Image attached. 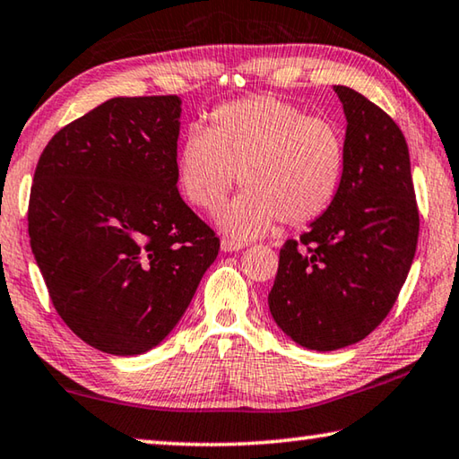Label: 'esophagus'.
<instances>
[{
  "label": "esophagus",
  "instance_id": "obj_1",
  "mask_svg": "<svg viewBox=\"0 0 459 459\" xmlns=\"http://www.w3.org/2000/svg\"><path fill=\"white\" fill-rule=\"evenodd\" d=\"M245 247V243L241 241H235V238H222L221 241V249L224 253H235V251H241Z\"/></svg>",
  "mask_w": 459,
  "mask_h": 459
}]
</instances>
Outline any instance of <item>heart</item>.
Here are the masks:
<instances>
[{"label": "heart", "instance_id": "heart-1", "mask_svg": "<svg viewBox=\"0 0 459 459\" xmlns=\"http://www.w3.org/2000/svg\"><path fill=\"white\" fill-rule=\"evenodd\" d=\"M186 200L216 210L241 178L247 190L218 212L224 232L265 235L283 221L315 222L331 208L345 173V143L331 122L272 96L230 101L192 128L176 161Z\"/></svg>", "mask_w": 459, "mask_h": 459}]
</instances>
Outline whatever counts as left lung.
<instances>
[{"label":"left lung","mask_w":459,"mask_h":459,"mask_svg":"<svg viewBox=\"0 0 459 459\" xmlns=\"http://www.w3.org/2000/svg\"><path fill=\"white\" fill-rule=\"evenodd\" d=\"M343 104L345 173L331 208L288 241L267 296L275 325L296 345L334 351L380 325L409 275L419 238L409 147L396 122L351 87Z\"/></svg>","instance_id":"8db88e82"}]
</instances>
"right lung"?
Here are the masks:
<instances>
[{
	"label": "right lung",
	"instance_id": "right-lung-1",
	"mask_svg": "<svg viewBox=\"0 0 459 459\" xmlns=\"http://www.w3.org/2000/svg\"><path fill=\"white\" fill-rule=\"evenodd\" d=\"M178 96L112 98L42 151L28 235L69 329L110 355L151 351L181 321L221 241L178 192Z\"/></svg>",
	"mask_w": 459,
	"mask_h": 459
}]
</instances>
